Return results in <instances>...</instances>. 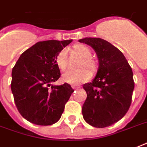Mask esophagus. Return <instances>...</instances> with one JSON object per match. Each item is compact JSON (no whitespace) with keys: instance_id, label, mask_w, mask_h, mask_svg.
<instances>
[{"instance_id":"esophagus-1","label":"esophagus","mask_w":147,"mask_h":147,"mask_svg":"<svg viewBox=\"0 0 147 147\" xmlns=\"http://www.w3.org/2000/svg\"><path fill=\"white\" fill-rule=\"evenodd\" d=\"M71 88H72L73 89H78V88H80L81 86H79V85H78V86H76V85H72V86H71Z\"/></svg>"}]
</instances>
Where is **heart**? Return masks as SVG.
Instances as JSON below:
<instances>
[{"label": "heart", "instance_id": "1", "mask_svg": "<svg viewBox=\"0 0 147 147\" xmlns=\"http://www.w3.org/2000/svg\"><path fill=\"white\" fill-rule=\"evenodd\" d=\"M74 49L78 55L82 57L80 61L79 67L85 66L90 71L94 73L98 70L96 61L91 58L92 53L91 49L85 45L78 44L74 47ZM55 63L61 70H65L68 65V51L66 49L60 50L55 56ZM92 77V74L88 69L80 68L78 69H70L62 75V79L65 83L70 85H78L86 82Z\"/></svg>", "mask_w": 147, "mask_h": 147}]
</instances>
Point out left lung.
<instances>
[{
	"mask_svg": "<svg viewBox=\"0 0 147 147\" xmlns=\"http://www.w3.org/2000/svg\"><path fill=\"white\" fill-rule=\"evenodd\" d=\"M78 41L92 47L99 62L95 78L83 85L87 93L83 118L94 127H109L129 110L134 88L132 69L123 53L106 40L86 37Z\"/></svg>",
	"mask_w": 147,
	"mask_h": 147,
	"instance_id": "8db88e82",
	"label": "left lung"
}]
</instances>
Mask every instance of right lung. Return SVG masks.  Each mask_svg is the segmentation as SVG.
Listing matches in <instances>:
<instances>
[{
    "label": "right lung",
    "instance_id": "1",
    "mask_svg": "<svg viewBox=\"0 0 147 147\" xmlns=\"http://www.w3.org/2000/svg\"><path fill=\"white\" fill-rule=\"evenodd\" d=\"M72 40L38 42L20 56L12 69L11 91L18 111L36 125L56 123L74 92L71 85H53L59 78L55 56Z\"/></svg>",
    "mask_w": 147,
    "mask_h": 147
}]
</instances>
